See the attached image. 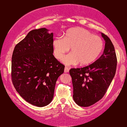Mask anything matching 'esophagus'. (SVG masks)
Here are the masks:
<instances>
[{"mask_svg": "<svg viewBox=\"0 0 127 127\" xmlns=\"http://www.w3.org/2000/svg\"><path fill=\"white\" fill-rule=\"evenodd\" d=\"M69 68L67 67H65V69H64V72L65 73H67V72H69Z\"/></svg>", "mask_w": 127, "mask_h": 127, "instance_id": "1", "label": "esophagus"}]
</instances>
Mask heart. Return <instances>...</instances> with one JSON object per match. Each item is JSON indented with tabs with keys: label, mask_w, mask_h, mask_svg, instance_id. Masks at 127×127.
I'll return each instance as SVG.
<instances>
[{
	"label": "heart",
	"mask_w": 127,
	"mask_h": 127,
	"mask_svg": "<svg viewBox=\"0 0 127 127\" xmlns=\"http://www.w3.org/2000/svg\"><path fill=\"white\" fill-rule=\"evenodd\" d=\"M54 54L61 60L69 50L71 55L67 56L63 62L67 65L87 66L93 63L102 53L104 41L101 37L94 35L88 30L81 28L68 30L63 38L54 40Z\"/></svg>",
	"instance_id": "obj_1"
}]
</instances>
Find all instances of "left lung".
Masks as SVG:
<instances>
[{
    "label": "left lung",
    "instance_id": "obj_1",
    "mask_svg": "<svg viewBox=\"0 0 127 127\" xmlns=\"http://www.w3.org/2000/svg\"><path fill=\"white\" fill-rule=\"evenodd\" d=\"M103 53L86 67L69 71L73 88V98L78 106L89 107L103 97L116 73L117 58L114 46L107 35Z\"/></svg>",
    "mask_w": 127,
    "mask_h": 127
}]
</instances>
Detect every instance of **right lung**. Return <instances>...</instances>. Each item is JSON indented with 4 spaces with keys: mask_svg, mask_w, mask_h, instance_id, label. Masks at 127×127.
<instances>
[{
    "mask_svg": "<svg viewBox=\"0 0 127 127\" xmlns=\"http://www.w3.org/2000/svg\"><path fill=\"white\" fill-rule=\"evenodd\" d=\"M34 29L16 45L11 65L13 86L28 103L47 106L54 97L56 82L64 66L53 55V33Z\"/></svg>",
    "mask_w": 127,
    "mask_h": 127,
    "instance_id": "obj_1",
    "label": "right lung"
}]
</instances>
